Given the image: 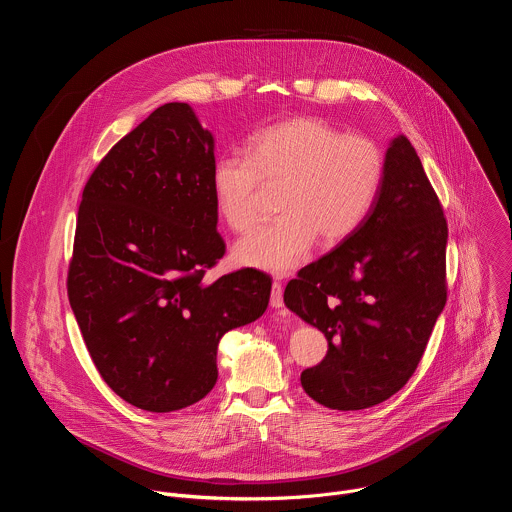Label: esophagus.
Segmentation results:
<instances>
[{"label": "esophagus", "mask_w": 512, "mask_h": 512, "mask_svg": "<svg viewBox=\"0 0 512 512\" xmlns=\"http://www.w3.org/2000/svg\"><path fill=\"white\" fill-rule=\"evenodd\" d=\"M269 304H271V308H275V310L283 308V289H281V283H279V281H273V285H271Z\"/></svg>", "instance_id": "obj_1"}]
</instances>
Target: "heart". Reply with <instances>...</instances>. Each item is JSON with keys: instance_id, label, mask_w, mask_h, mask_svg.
Listing matches in <instances>:
<instances>
[{"instance_id": "heart-1", "label": "heart", "mask_w": 512, "mask_h": 512, "mask_svg": "<svg viewBox=\"0 0 512 512\" xmlns=\"http://www.w3.org/2000/svg\"><path fill=\"white\" fill-rule=\"evenodd\" d=\"M247 158L221 156L210 170L218 216L235 233L257 218L263 186H281L275 223L239 239L233 259L271 275L300 267L316 239L326 247L346 241L369 216L385 176L379 145L344 133L322 117L298 115L255 131Z\"/></svg>"}]
</instances>
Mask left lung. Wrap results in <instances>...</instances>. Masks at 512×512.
Listing matches in <instances>:
<instances>
[{
	"mask_svg": "<svg viewBox=\"0 0 512 512\" xmlns=\"http://www.w3.org/2000/svg\"><path fill=\"white\" fill-rule=\"evenodd\" d=\"M446 245L442 204L397 135L364 223L285 287V306L328 340L324 360L302 373L314 401L367 409L409 381L446 306Z\"/></svg>",
	"mask_w": 512,
	"mask_h": 512,
	"instance_id": "left-lung-1",
	"label": "left lung"
}]
</instances>
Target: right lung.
Returning a JSON list of instances; mask_svg holds the SVG:
<instances>
[{
	"label": "right lung",
	"mask_w": 512,
	"mask_h": 512,
	"mask_svg": "<svg viewBox=\"0 0 512 512\" xmlns=\"http://www.w3.org/2000/svg\"><path fill=\"white\" fill-rule=\"evenodd\" d=\"M214 137L166 103L103 158L83 190L68 300L103 381L152 413L184 409L216 379L221 338L263 316L271 279L225 255L210 188Z\"/></svg>",
	"instance_id": "1"
}]
</instances>
